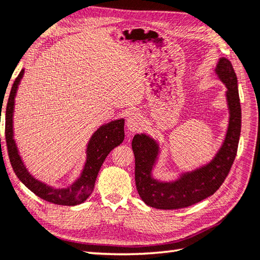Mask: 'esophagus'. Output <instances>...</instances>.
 Here are the masks:
<instances>
[{
    "mask_svg": "<svg viewBox=\"0 0 260 260\" xmlns=\"http://www.w3.org/2000/svg\"><path fill=\"white\" fill-rule=\"evenodd\" d=\"M143 118L142 116L137 113H132L129 114L128 118H127V127L128 129L133 133V132H137L139 129H141V127L143 126Z\"/></svg>",
    "mask_w": 260,
    "mask_h": 260,
    "instance_id": "obj_1",
    "label": "esophagus"
}]
</instances>
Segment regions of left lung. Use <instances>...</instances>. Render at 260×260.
Listing matches in <instances>:
<instances>
[{
    "label": "left lung",
    "mask_w": 260,
    "mask_h": 260,
    "mask_svg": "<svg viewBox=\"0 0 260 260\" xmlns=\"http://www.w3.org/2000/svg\"><path fill=\"white\" fill-rule=\"evenodd\" d=\"M215 72L226 86L230 121L224 143L210 164L182 174L179 179L162 182L152 178L159 145L145 134H137L132 142L135 155V184L146 205L159 210H178L205 200L221 187L236 159L241 132V106L238 80L229 59L220 58Z\"/></svg>",
    "instance_id": "obj_1"
}]
</instances>
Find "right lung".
<instances>
[{
  "label": "right lung",
  "instance_id": "add662e5",
  "mask_svg": "<svg viewBox=\"0 0 260 260\" xmlns=\"http://www.w3.org/2000/svg\"><path fill=\"white\" fill-rule=\"evenodd\" d=\"M24 71L21 70L17 79L14 80L5 110V143L8 147V154L15 175L22 181V184L29 188L34 194L42 200L57 205L73 206L83 203L93 190L94 182L98 172L103 166L109 152L124 141V119L110 121L96 129L91 137L86 147V161L82 174L73 185L62 189L49 187L29 174L25 169L21 157L13 140L12 116L14 108V96L17 93L20 80L22 79ZM1 141V140H0Z\"/></svg>",
  "mask_w": 260,
  "mask_h": 260
}]
</instances>
